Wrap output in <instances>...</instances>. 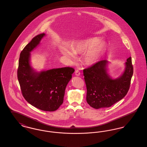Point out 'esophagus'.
I'll use <instances>...</instances> for the list:
<instances>
[{"instance_id": "esophagus-1", "label": "esophagus", "mask_w": 147, "mask_h": 147, "mask_svg": "<svg viewBox=\"0 0 147 147\" xmlns=\"http://www.w3.org/2000/svg\"><path fill=\"white\" fill-rule=\"evenodd\" d=\"M75 74L77 76H79L80 74V72L79 71V70H76V72H75Z\"/></svg>"}]
</instances>
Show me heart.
Wrapping results in <instances>:
<instances>
[{
    "label": "heart",
    "instance_id": "b5f03b06",
    "mask_svg": "<svg viewBox=\"0 0 147 147\" xmlns=\"http://www.w3.org/2000/svg\"><path fill=\"white\" fill-rule=\"evenodd\" d=\"M100 42L98 38L94 37L82 40L72 45L71 49L62 47L60 51L63 56L68 58L73 63L78 59L77 54H84L83 61L87 65H92L96 63L106 48L104 42Z\"/></svg>",
    "mask_w": 147,
    "mask_h": 147
}]
</instances>
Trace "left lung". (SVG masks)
<instances>
[{
	"mask_svg": "<svg viewBox=\"0 0 147 147\" xmlns=\"http://www.w3.org/2000/svg\"><path fill=\"white\" fill-rule=\"evenodd\" d=\"M107 63L106 60L100 61L83 70L86 101L96 109L109 107L124 98L129 90L133 76L131 57L127 59L122 75L115 79L107 72Z\"/></svg>",
	"mask_w": 147,
	"mask_h": 147,
	"instance_id": "1",
	"label": "left lung"
}]
</instances>
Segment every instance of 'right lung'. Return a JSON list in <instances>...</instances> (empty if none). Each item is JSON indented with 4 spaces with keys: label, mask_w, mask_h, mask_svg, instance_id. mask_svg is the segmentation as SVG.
<instances>
[{
    "label": "right lung",
    "mask_w": 147,
    "mask_h": 147,
    "mask_svg": "<svg viewBox=\"0 0 147 147\" xmlns=\"http://www.w3.org/2000/svg\"><path fill=\"white\" fill-rule=\"evenodd\" d=\"M44 33L36 36L20 53L18 79L25 99L35 107L54 111L63 104L65 88L74 69L71 67L36 72L30 65V52L40 43Z\"/></svg>",
    "instance_id": "add662e5"
}]
</instances>
